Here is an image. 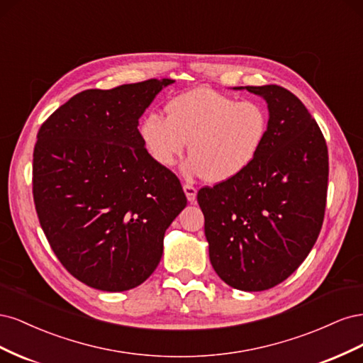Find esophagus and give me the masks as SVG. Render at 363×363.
Wrapping results in <instances>:
<instances>
[{"label":"esophagus","instance_id":"esophagus-1","mask_svg":"<svg viewBox=\"0 0 363 363\" xmlns=\"http://www.w3.org/2000/svg\"><path fill=\"white\" fill-rule=\"evenodd\" d=\"M183 191L186 194V199H188V201L189 203H195V200H196V189L194 188V186L189 184V183H184L183 184Z\"/></svg>","mask_w":363,"mask_h":363}]
</instances>
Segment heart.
Here are the masks:
<instances>
[{"label": "heart", "mask_w": 363, "mask_h": 363, "mask_svg": "<svg viewBox=\"0 0 363 363\" xmlns=\"http://www.w3.org/2000/svg\"><path fill=\"white\" fill-rule=\"evenodd\" d=\"M168 118L148 113L139 135L151 159L172 167L188 148L184 172L223 183L242 174L265 140L268 115L256 101H238L207 87L180 94L167 104Z\"/></svg>", "instance_id": "heart-1"}]
</instances>
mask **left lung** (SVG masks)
<instances>
[{"mask_svg": "<svg viewBox=\"0 0 363 363\" xmlns=\"http://www.w3.org/2000/svg\"><path fill=\"white\" fill-rule=\"evenodd\" d=\"M262 96L268 130L238 177L199 191L213 269L239 291L286 280L321 232L328 180L324 136L306 106L281 86H238Z\"/></svg>", "mask_w": 363, "mask_h": 363, "instance_id": "obj_1", "label": "left lung"}]
</instances>
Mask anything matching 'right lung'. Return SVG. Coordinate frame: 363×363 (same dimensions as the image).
<instances>
[{
    "label": "right lung",
    "mask_w": 363,
    "mask_h": 363,
    "mask_svg": "<svg viewBox=\"0 0 363 363\" xmlns=\"http://www.w3.org/2000/svg\"><path fill=\"white\" fill-rule=\"evenodd\" d=\"M174 80L74 95L42 124L33 196L54 255L87 286L123 292L144 283L164 232L188 204L180 180L151 159L139 118Z\"/></svg>",
    "instance_id": "obj_1"
}]
</instances>
